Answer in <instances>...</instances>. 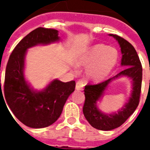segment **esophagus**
<instances>
[{"instance_id": "esophagus-1", "label": "esophagus", "mask_w": 150, "mask_h": 150, "mask_svg": "<svg viewBox=\"0 0 150 150\" xmlns=\"http://www.w3.org/2000/svg\"><path fill=\"white\" fill-rule=\"evenodd\" d=\"M85 85H86V83H85L83 81H82V80H78V81L76 82V89L83 90Z\"/></svg>"}]
</instances>
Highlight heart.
Masks as SVG:
<instances>
[{
    "label": "heart",
    "mask_w": 150,
    "mask_h": 150,
    "mask_svg": "<svg viewBox=\"0 0 150 150\" xmlns=\"http://www.w3.org/2000/svg\"><path fill=\"white\" fill-rule=\"evenodd\" d=\"M118 60L115 48L107 45L96 44L90 47L79 59V64L87 66L86 76L92 80H101L111 72Z\"/></svg>",
    "instance_id": "b5f03b06"
}]
</instances>
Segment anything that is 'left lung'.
<instances>
[{
  "label": "left lung",
  "instance_id": "left-lung-1",
  "mask_svg": "<svg viewBox=\"0 0 150 150\" xmlns=\"http://www.w3.org/2000/svg\"><path fill=\"white\" fill-rule=\"evenodd\" d=\"M116 38L121 47L122 54L121 64L125 69L115 76L98 84L88 83L85 86V102L83 111L85 117L91 126L102 131H110L121 126L135 111L140 102L142 84V64L137 52L131 43L116 34H110ZM120 76H127L133 80V91L129 101L117 114L104 115L96 106L104 89L112 79Z\"/></svg>",
  "mask_w": 150,
  "mask_h": 150
}]
</instances>
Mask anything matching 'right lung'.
<instances>
[{
  "mask_svg": "<svg viewBox=\"0 0 150 150\" xmlns=\"http://www.w3.org/2000/svg\"><path fill=\"white\" fill-rule=\"evenodd\" d=\"M58 34L55 29H34L16 45L6 64L4 85L5 98L14 116L30 128H45L53 124L62 114L67 98L75 89L74 80L62 83L55 79L43 91L35 92L24 78L27 49L59 40Z\"/></svg>",
  "mask_w": 150,
  "mask_h": 150,
  "instance_id": "right-lung-1",
  "label": "right lung"
}]
</instances>
